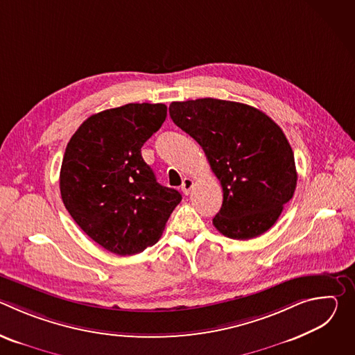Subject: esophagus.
<instances>
[{"label": "esophagus", "mask_w": 355, "mask_h": 355, "mask_svg": "<svg viewBox=\"0 0 355 355\" xmlns=\"http://www.w3.org/2000/svg\"><path fill=\"white\" fill-rule=\"evenodd\" d=\"M192 187H193V180H191V178H184L182 185H181V191H182L185 195H188L189 191L192 189Z\"/></svg>", "instance_id": "34e87169"}]
</instances>
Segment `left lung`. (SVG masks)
<instances>
[{"label": "left lung", "mask_w": 355, "mask_h": 355, "mask_svg": "<svg viewBox=\"0 0 355 355\" xmlns=\"http://www.w3.org/2000/svg\"><path fill=\"white\" fill-rule=\"evenodd\" d=\"M170 116L204 148L223 188L214 226L236 240L271 229L297 181L282 129L254 107L216 98L171 103Z\"/></svg>", "instance_id": "8db88e82"}]
</instances>
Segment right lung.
I'll return each instance as SVG.
<instances>
[{
	"label": "right lung",
	"instance_id": "right-lung-1",
	"mask_svg": "<svg viewBox=\"0 0 355 355\" xmlns=\"http://www.w3.org/2000/svg\"><path fill=\"white\" fill-rule=\"evenodd\" d=\"M167 116L164 104H126L89 116L71 136L60 170L63 204L99 245L132 256L153 245L181 202L141 157Z\"/></svg>",
	"mask_w": 355,
	"mask_h": 355
}]
</instances>
